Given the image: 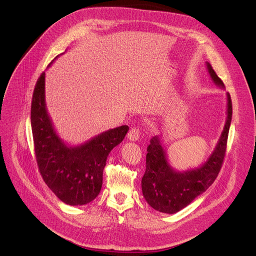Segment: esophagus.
<instances>
[{
    "label": "esophagus",
    "mask_w": 256,
    "mask_h": 256,
    "mask_svg": "<svg viewBox=\"0 0 256 256\" xmlns=\"http://www.w3.org/2000/svg\"><path fill=\"white\" fill-rule=\"evenodd\" d=\"M138 138H140V132H138V128H132V130L128 132V138L130 140H132V142L138 140Z\"/></svg>",
    "instance_id": "1"
}]
</instances>
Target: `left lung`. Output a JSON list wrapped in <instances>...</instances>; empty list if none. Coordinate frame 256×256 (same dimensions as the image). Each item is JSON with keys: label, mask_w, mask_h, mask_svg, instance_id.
Segmentation results:
<instances>
[{"label": "left lung", "mask_w": 256, "mask_h": 256, "mask_svg": "<svg viewBox=\"0 0 256 256\" xmlns=\"http://www.w3.org/2000/svg\"><path fill=\"white\" fill-rule=\"evenodd\" d=\"M206 64L212 81L224 89V83L216 76L212 66L208 62ZM231 120L232 101L230 94L227 93V118L212 153L204 163L186 171H177L169 164L160 136L151 138L146 156L142 190L144 198L154 210L165 214H175L188 206L212 184L225 157Z\"/></svg>", "instance_id": "obj_1"}]
</instances>
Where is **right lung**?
Here are the masks:
<instances>
[{"instance_id":"right-lung-1","label":"right lung","mask_w":256,"mask_h":256,"mask_svg":"<svg viewBox=\"0 0 256 256\" xmlns=\"http://www.w3.org/2000/svg\"><path fill=\"white\" fill-rule=\"evenodd\" d=\"M31 128L40 172L52 192L70 206L89 204L99 194L107 156L128 132V126H122L78 146L66 144L56 134L48 114L46 72L34 88Z\"/></svg>"}]
</instances>
